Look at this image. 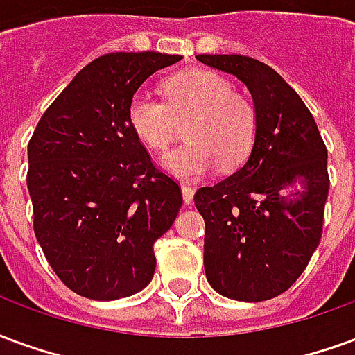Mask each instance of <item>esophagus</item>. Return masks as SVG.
I'll list each match as a JSON object with an SVG mask.
<instances>
[{
  "label": "esophagus",
  "instance_id": "esophagus-1",
  "mask_svg": "<svg viewBox=\"0 0 355 355\" xmlns=\"http://www.w3.org/2000/svg\"><path fill=\"white\" fill-rule=\"evenodd\" d=\"M180 190H182V200L186 201V203H192L193 200V188L190 184H182L180 186Z\"/></svg>",
  "mask_w": 355,
  "mask_h": 355
}]
</instances>
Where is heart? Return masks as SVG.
Masks as SVG:
<instances>
[{"label":"heart","instance_id":"obj_1","mask_svg":"<svg viewBox=\"0 0 355 355\" xmlns=\"http://www.w3.org/2000/svg\"><path fill=\"white\" fill-rule=\"evenodd\" d=\"M224 76L192 68L163 83L165 101L137 93L129 102V125L150 150L163 152L184 123L186 142L163 155V169L178 178H198L220 163L234 169L257 140L259 114L253 101L232 91Z\"/></svg>","mask_w":355,"mask_h":355}]
</instances>
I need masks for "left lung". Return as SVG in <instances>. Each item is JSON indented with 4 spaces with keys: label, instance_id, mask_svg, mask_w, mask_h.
Here are the masks:
<instances>
[{
    "label": "left lung",
    "instance_id": "1",
    "mask_svg": "<svg viewBox=\"0 0 355 355\" xmlns=\"http://www.w3.org/2000/svg\"><path fill=\"white\" fill-rule=\"evenodd\" d=\"M196 58L243 81L259 114L245 165L193 196L205 220V275L224 297L270 300L297 282L320 245L327 148L302 98L270 66L243 55Z\"/></svg>",
    "mask_w": 355,
    "mask_h": 355
}]
</instances>
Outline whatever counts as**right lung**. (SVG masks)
<instances>
[{
	"label": "right lung",
	"instance_id": "1",
	"mask_svg": "<svg viewBox=\"0 0 355 355\" xmlns=\"http://www.w3.org/2000/svg\"><path fill=\"white\" fill-rule=\"evenodd\" d=\"M178 55L110 53L58 94L28 142V192L45 259L93 300L131 297L152 282L154 243L182 205L129 125V102Z\"/></svg>",
	"mask_w": 355,
	"mask_h": 355
}]
</instances>
